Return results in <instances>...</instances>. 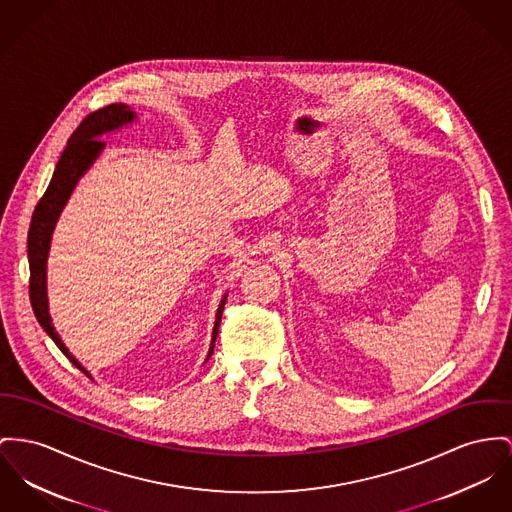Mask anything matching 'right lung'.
Masks as SVG:
<instances>
[{"instance_id": "right-lung-1", "label": "right lung", "mask_w": 512, "mask_h": 512, "mask_svg": "<svg viewBox=\"0 0 512 512\" xmlns=\"http://www.w3.org/2000/svg\"><path fill=\"white\" fill-rule=\"evenodd\" d=\"M136 120V112L128 104L114 103L104 106L97 112H91L77 126V130L69 137L68 145L56 165V171L52 174V180H50L44 196L36 205L31 229H29L27 246H29V266H31V305L35 310L36 320L40 322L44 332L60 347V351L68 357L69 361L87 376H91L89 371L69 353L66 343L62 341L60 334L56 332V328L52 324V316H50V308H48V291H46L48 289L46 287V264H48V254H50V242H52V233L56 229V223H58L64 207L68 204L71 192L75 190L81 176L89 171L93 167V163L101 157V153L106 147V143L101 141V137L110 132H116L128 124H134ZM225 301H227V295L221 299L217 312H215L211 345H209L205 361L213 353Z\"/></svg>"}]
</instances>
